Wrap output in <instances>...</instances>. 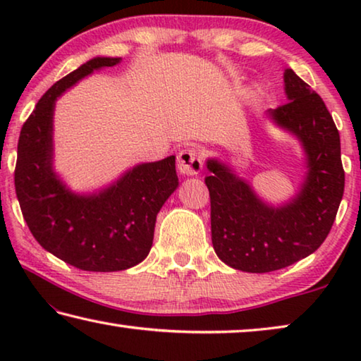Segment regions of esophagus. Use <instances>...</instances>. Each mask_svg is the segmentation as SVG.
I'll use <instances>...</instances> for the list:
<instances>
[{"label": "esophagus", "mask_w": 361, "mask_h": 361, "mask_svg": "<svg viewBox=\"0 0 361 361\" xmlns=\"http://www.w3.org/2000/svg\"><path fill=\"white\" fill-rule=\"evenodd\" d=\"M202 157L195 149H183L180 151L178 159H176V167H178L180 175L185 176H197L202 170Z\"/></svg>", "instance_id": "1"}]
</instances>
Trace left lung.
I'll use <instances>...</instances> for the list:
<instances>
[{
	"instance_id": "1",
	"label": "left lung",
	"mask_w": 361,
	"mask_h": 361,
	"mask_svg": "<svg viewBox=\"0 0 361 361\" xmlns=\"http://www.w3.org/2000/svg\"><path fill=\"white\" fill-rule=\"evenodd\" d=\"M285 105L266 119L298 140L304 178L282 204H272L252 183L216 157L207 159L212 243L224 264L252 274L272 272L312 255L326 239L344 194L341 140L315 90L291 68L283 73Z\"/></svg>"
}]
</instances>
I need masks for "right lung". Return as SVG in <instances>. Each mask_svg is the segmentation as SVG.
Listing matches in <instances>:
<instances>
[{
	"label": "right lung",
	"instance_id": "obj_1",
	"mask_svg": "<svg viewBox=\"0 0 361 361\" xmlns=\"http://www.w3.org/2000/svg\"><path fill=\"white\" fill-rule=\"evenodd\" d=\"M121 57H94L41 97L17 146L16 194L39 245L81 271H126L148 256L159 210L178 188L175 156L142 162L95 191L78 192L54 166L56 102L81 79Z\"/></svg>",
	"mask_w": 361,
	"mask_h": 361
}]
</instances>
